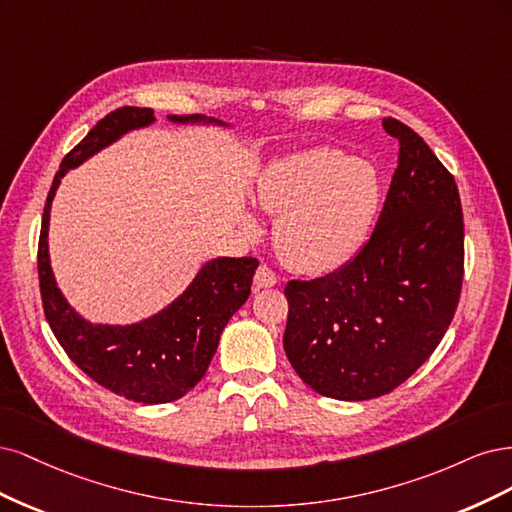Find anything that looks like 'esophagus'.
<instances>
[{
    "label": "esophagus",
    "instance_id": "1",
    "mask_svg": "<svg viewBox=\"0 0 512 512\" xmlns=\"http://www.w3.org/2000/svg\"><path fill=\"white\" fill-rule=\"evenodd\" d=\"M278 283L276 274L268 266H259L255 272V289H268Z\"/></svg>",
    "mask_w": 512,
    "mask_h": 512
}]
</instances>
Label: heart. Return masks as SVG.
<instances>
[{"instance_id": "b5f03b06", "label": "heart", "mask_w": 512, "mask_h": 512, "mask_svg": "<svg viewBox=\"0 0 512 512\" xmlns=\"http://www.w3.org/2000/svg\"><path fill=\"white\" fill-rule=\"evenodd\" d=\"M381 183L372 166L334 146H312L274 161L259 180L257 202L278 214L276 249L291 268L344 266L366 240Z\"/></svg>"}]
</instances>
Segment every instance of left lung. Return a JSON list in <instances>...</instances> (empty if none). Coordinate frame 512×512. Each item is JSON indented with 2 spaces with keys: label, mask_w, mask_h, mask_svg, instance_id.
Returning <instances> with one entry per match:
<instances>
[{
  "label": "left lung",
  "mask_w": 512,
  "mask_h": 512,
  "mask_svg": "<svg viewBox=\"0 0 512 512\" xmlns=\"http://www.w3.org/2000/svg\"><path fill=\"white\" fill-rule=\"evenodd\" d=\"M383 127L400 151L374 232L334 274L285 287L287 359L310 389L346 402L385 395L425 364L464 278L455 178L410 127Z\"/></svg>",
  "instance_id": "1"
}]
</instances>
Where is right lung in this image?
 Instances as JSON below:
<instances>
[{
    "label": "right lung",
    "mask_w": 512,
    "mask_h": 512,
    "mask_svg": "<svg viewBox=\"0 0 512 512\" xmlns=\"http://www.w3.org/2000/svg\"><path fill=\"white\" fill-rule=\"evenodd\" d=\"M168 121L178 125L229 127L219 119H206L202 114H189V117L172 114ZM153 123L155 114L151 108H119L106 114L63 157L46 197L38 244L44 315L63 351L97 385L140 404L174 402L202 381L217 353L227 321L249 300L253 274L259 266L255 257L210 259L172 304L155 312L153 317L129 325L87 321L63 298L51 268V255H48L51 206L61 178L100 153L102 148L121 140L127 131Z\"/></svg>",
    "instance_id": "add662e5"
}]
</instances>
